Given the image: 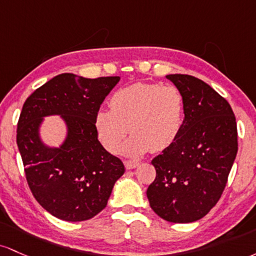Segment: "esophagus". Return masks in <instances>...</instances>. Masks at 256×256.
Wrapping results in <instances>:
<instances>
[{
	"mask_svg": "<svg viewBox=\"0 0 256 256\" xmlns=\"http://www.w3.org/2000/svg\"><path fill=\"white\" fill-rule=\"evenodd\" d=\"M124 166L127 169H134L139 166V162H136V160H126Z\"/></svg>",
	"mask_w": 256,
	"mask_h": 256,
	"instance_id": "obj_1",
	"label": "esophagus"
}]
</instances>
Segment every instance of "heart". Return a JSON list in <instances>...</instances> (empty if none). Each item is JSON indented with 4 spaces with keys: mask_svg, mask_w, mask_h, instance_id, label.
I'll return each mask as SVG.
<instances>
[{
    "mask_svg": "<svg viewBox=\"0 0 256 256\" xmlns=\"http://www.w3.org/2000/svg\"><path fill=\"white\" fill-rule=\"evenodd\" d=\"M111 110L100 108L94 118L96 134L108 151L140 156L148 150L163 151L173 144L182 129L185 99L173 84L133 83L112 94Z\"/></svg>",
    "mask_w": 256,
    "mask_h": 256,
    "instance_id": "b5f03b06",
    "label": "heart"
}]
</instances>
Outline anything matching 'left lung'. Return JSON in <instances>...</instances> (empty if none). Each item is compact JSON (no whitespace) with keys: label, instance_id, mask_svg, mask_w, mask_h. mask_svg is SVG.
Returning <instances> with one entry per match:
<instances>
[{"label":"left lung","instance_id":"left-lung-1","mask_svg":"<svg viewBox=\"0 0 256 256\" xmlns=\"http://www.w3.org/2000/svg\"><path fill=\"white\" fill-rule=\"evenodd\" d=\"M182 90L179 136L152 160L156 179L146 191L152 210L169 222L202 219L216 204L236 158L237 123L231 106L202 80L166 74Z\"/></svg>","mask_w":256,"mask_h":256}]
</instances>
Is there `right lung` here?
Instances as JSON below:
<instances>
[{
  "mask_svg": "<svg viewBox=\"0 0 256 256\" xmlns=\"http://www.w3.org/2000/svg\"><path fill=\"white\" fill-rule=\"evenodd\" d=\"M120 77H53L22 105L16 144L30 190L48 213L64 221H84L102 210L124 174L122 160L98 139L94 118ZM60 116L66 134L59 146L42 142L46 116Z\"/></svg>",
  "mask_w": 256,
  "mask_h": 256,
  "instance_id": "right-lung-1",
  "label": "right lung"
}]
</instances>
